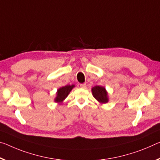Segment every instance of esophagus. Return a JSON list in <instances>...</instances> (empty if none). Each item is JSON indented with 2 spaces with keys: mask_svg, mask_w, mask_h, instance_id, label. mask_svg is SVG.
<instances>
[{
  "mask_svg": "<svg viewBox=\"0 0 160 160\" xmlns=\"http://www.w3.org/2000/svg\"><path fill=\"white\" fill-rule=\"evenodd\" d=\"M80 86L81 88H86V84H85V83H83V84H80Z\"/></svg>",
  "mask_w": 160,
  "mask_h": 160,
  "instance_id": "34e87169",
  "label": "esophagus"
}]
</instances>
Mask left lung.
<instances>
[{"label":"left lung","mask_w":160,"mask_h":160,"mask_svg":"<svg viewBox=\"0 0 160 160\" xmlns=\"http://www.w3.org/2000/svg\"><path fill=\"white\" fill-rule=\"evenodd\" d=\"M92 92L93 97L97 100L99 102L104 104L108 102L109 99L108 92L105 88L102 86H95L92 88Z\"/></svg>","instance_id":"left-lung-1"}]
</instances>
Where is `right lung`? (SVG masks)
<instances>
[{
  "label": "right lung",
  "instance_id": "1",
  "mask_svg": "<svg viewBox=\"0 0 160 160\" xmlns=\"http://www.w3.org/2000/svg\"><path fill=\"white\" fill-rule=\"evenodd\" d=\"M74 87V85H69L59 88L57 91V96L56 98H55V102L58 103H62L63 102V100L68 97V94L70 92V91L72 90V88Z\"/></svg>",
  "mask_w": 160,
  "mask_h": 160
}]
</instances>
